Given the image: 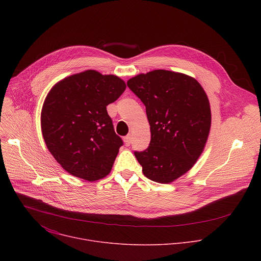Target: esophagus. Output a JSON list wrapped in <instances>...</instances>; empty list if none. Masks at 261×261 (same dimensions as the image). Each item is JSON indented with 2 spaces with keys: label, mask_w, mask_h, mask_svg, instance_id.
<instances>
[{
  "label": "esophagus",
  "mask_w": 261,
  "mask_h": 261,
  "mask_svg": "<svg viewBox=\"0 0 261 261\" xmlns=\"http://www.w3.org/2000/svg\"><path fill=\"white\" fill-rule=\"evenodd\" d=\"M131 141H132V137H131V135H127V136H125V137H124V142H125V144H126L127 146H128V145H130Z\"/></svg>",
  "instance_id": "esophagus-1"
}]
</instances>
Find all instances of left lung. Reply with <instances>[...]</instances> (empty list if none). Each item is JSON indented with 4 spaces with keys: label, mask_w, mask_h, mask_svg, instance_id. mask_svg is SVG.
Segmentation results:
<instances>
[{
    "label": "left lung",
    "mask_w": 261,
    "mask_h": 261,
    "mask_svg": "<svg viewBox=\"0 0 261 261\" xmlns=\"http://www.w3.org/2000/svg\"><path fill=\"white\" fill-rule=\"evenodd\" d=\"M127 85L144 104L151 126L150 145L134 155L147 178L169 184L204 150L212 123L208 98L195 79L168 70L138 74Z\"/></svg>",
    "instance_id": "obj_1"
}]
</instances>
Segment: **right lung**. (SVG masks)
Segmentation results:
<instances>
[{"label": "right lung", "instance_id": "1", "mask_svg": "<svg viewBox=\"0 0 261 261\" xmlns=\"http://www.w3.org/2000/svg\"><path fill=\"white\" fill-rule=\"evenodd\" d=\"M126 90L117 75L86 70L58 82L41 110L45 144L70 174L95 181L113 168L123 140L115 132L106 106Z\"/></svg>", "mask_w": 261, "mask_h": 261}]
</instances>
